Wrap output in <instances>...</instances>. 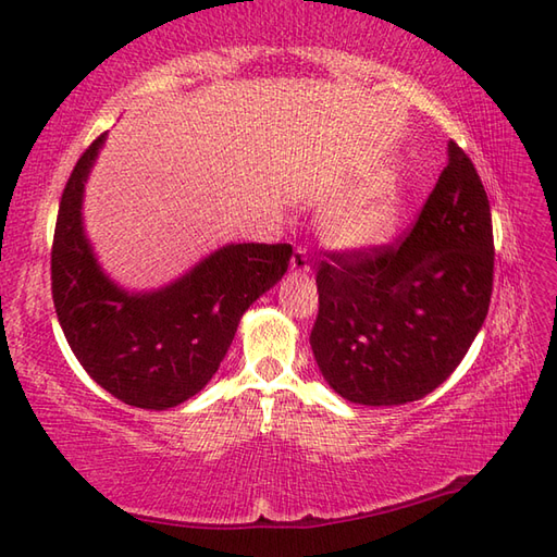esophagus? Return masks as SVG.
Instances as JSON below:
<instances>
[{"instance_id": "1", "label": "esophagus", "mask_w": 557, "mask_h": 557, "mask_svg": "<svg viewBox=\"0 0 557 557\" xmlns=\"http://www.w3.org/2000/svg\"><path fill=\"white\" fill-rule=\"evenodd\" d=\"M290 271L293 274H309V257L305 248H297L290 257Z\"/></svg>"}]
</instances>
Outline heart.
<instances>
[{
    "instance_id": "obj_1",
    "label": "heart",
    "mask_w": 557,
    "mask_h": 557,
    "mask_svg": "<svg viewBox=\"0 0 557 557\" xmlns=\"http://www.w3.org/2000/svg\"><path fill=\"white\" fill-rule=\"evenodd\" d=\"M399 226V184L395 176H383L359 188L323 220V236L331 246L363 252L392 240Z\"/></svg>"
}]
</instances>
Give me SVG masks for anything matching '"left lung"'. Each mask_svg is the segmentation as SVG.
Instances as JSON below:
<instances>
[{"label": "left lung", "mask_w": 557, "mask_h": 557, "mask_svg": "<svg viewBox=\"0 0 557 557\" xmlns=\"http://www.w3.org/2000/svg\"><path fill=\"white\" fill-rule=\"evenodd\" d=\"M449 158L399 246L333 252L319 264V317L309 343L337 395L399 406L449 377L490 311L494 234L472 160Z\"/></svg>", "instance_id": "8db88e82"}]
</instances>
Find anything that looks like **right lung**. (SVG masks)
Masks as SVG:
<instances>
[{
  "instance_id": "add662e5",
  "label": "right lung",
  "mask_w": 557,
  "mask_h": 557,
  "mask_svg": "<svg viewBox=\"0 0 557 557\" xmlns=\"http://www.w3.org/2000/svg\"><path fill=\"white\" fill-rule=\"evenodd\" d=\"M106 134L67 180L51 248V293L73 355L97 385L137 409L191 399L220 369L248 307L288 271V243H228L156 290L106 274L85 232V184Z\"/></svg>"
}]
</instances>
